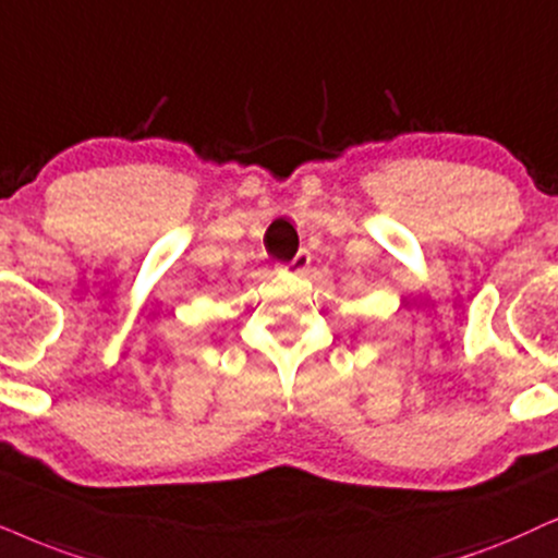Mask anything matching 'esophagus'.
Here are the masks:
<instances>
[{
  "mask_svg": "<svg viewBox=\"0 0 558 558\" xmlns=\"http://www.w3.org/2000/svg\"><path fill=\"white\" fill-rule=\"evenodd\" d=\"M308 263H312V252H308V250H299V252H295V257L291 259V263H286L283 267H286V270L301 275V272H306Z\"/></svg>",
  "mask_w": 558,
  "mask_h": 558,
  "instance_id": "esophagus-1",
  "label": "esophagus"
}]
</instances>
